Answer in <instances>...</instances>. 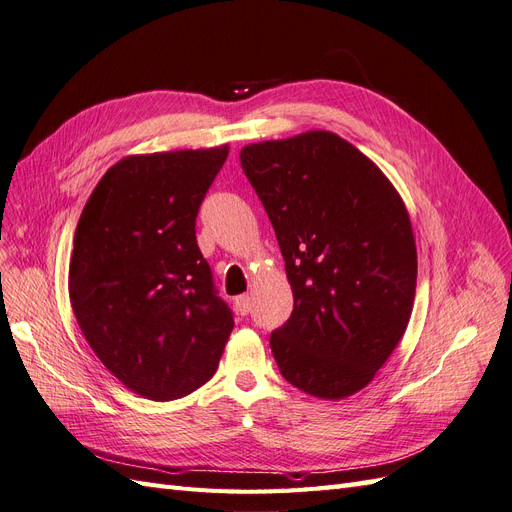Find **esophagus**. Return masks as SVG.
Instances as JSON below:
<instances>
[{
  "mask_svg": "<svg viewBox=\"0 0 512 512\" xmlns=\"http://www.w3.org/2000/svg\"><path fill=\"white\" fill-rule=\"evenodd\" d=\"M235 310H237V314H241V316L250 314V310H252V300H250V296H239V298H235Z\"/></svg>",
  "mask_w": 512,
  "mask_h": 512,
  "instance_id": "34e87169",
  "label": "esophagus"
}]
</instances>
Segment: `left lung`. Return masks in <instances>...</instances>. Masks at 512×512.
<instances>
[{"instance_id": "1", "label": "left lung", "mask_w": 512, "mask_h": 512, "mask_svg": "<svg viewBox=\"0 0 512 512\" xmlns=\"http://www.w3.org/2000/svg\"><path fill=\"white\" fill-rule=\"evenodd\" d=\"M241 168L271 218L294 310L271 333L281 375L339 400L369 385L402 339L417 246L402 198L329 131L246 145Z\"/></svg>"}]
</instances>
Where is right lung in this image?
Here are the masks:
<instances>
[{
	"label": "right lung",
	"instance_id": "right-lung-1",
	"mask_svg": "<svg viewBox=\"0 0 512 512\" xmlns=\"http://www.w3.org/2000/svg\"><path fill=\"white\" fill-rule=\"evenodd\" d=\"M229 145L129 156L89 196L68 291L95 356L131 392L168 402L216 371L233 329L196 239Z\"/></svg>",
	"mask_w": 512,
	"mask_h": 512
}]
</instances>
